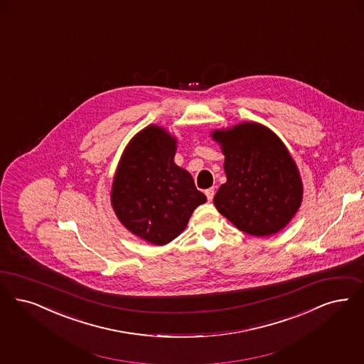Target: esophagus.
<instances>
[{"label":"esophagus","instance_id":"1","mask_svg":"<svg viewBox=\"0 0 364 364\" xmlns=\"http://www.w3.org/2000/svg\"><path fill=\"white\" fill-rule=\"evenodd\" d=\"M204 193H205V196H207V200L208 202H211L213 199H214V195H215V191L214 188H208L204 191Z\"/></svg>","mask_w":364,"mask_h":364}]
</instances>
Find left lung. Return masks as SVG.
<instances>
[{
  "label": "left lung",
  "mask_w": 364,
  "mask_h": 364,
  "mask_svg": "<svg viewBox=\"0 0 364 364\" xmlns=\"http://www.w3.org/2000/svg\"><path fill=\"white\" fill-rule=\"evenodd\" d=\"M225 154L228 181L214 204L234 226L256 237L282 230L302 202L296 165L277 135L257 123L214 131Z\"/></svg>",
  "instance_id": "left-lung-1"
}]
</instances>
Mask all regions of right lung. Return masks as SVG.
Here are the masks:
<instances>
[{
	"label": "right lung",
	"mask_w": 364,
	"mask_h": 364,
	"mask_svg": "<svg viewBox=\"0 0 364 364\" xmlns=\"http://www.w3.org/2000/svg\"><path fill=\"white\" fill-rule=\"evenodd\" d=\"M175 153V138L149 126L124 150L114 178L111 200L117 218L154 245L171 242L207 200L192 176L176 165Z\"/></svg>",
	"instance_id": "obj_1"
}]
</instances>
